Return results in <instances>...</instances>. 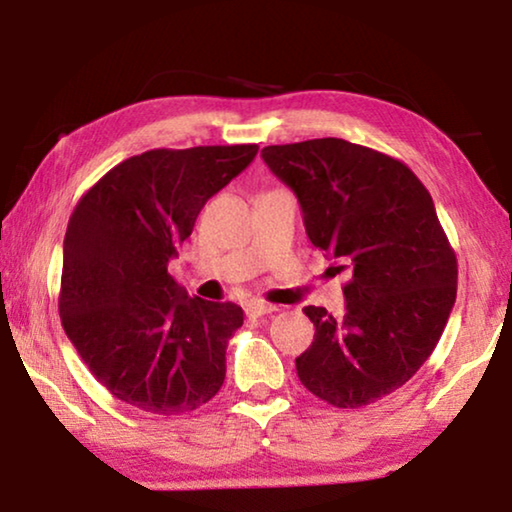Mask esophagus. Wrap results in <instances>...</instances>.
Wrapping results in <instances>:
<instances>
[{
	"label": "esophagus",
	"mask_w": 512,
	"mask_h": 512,
	"mask_svg": "<svg viewBox=\"0 0 512 512\" xmlns=\"http://www.w3.org/2000/svg\"><path fill=\"white\" fill-rule=\"evenodd\" d=\"M275 311V307L273 305H266V302H248L246 305V314H248V318H262V316H268V314H273Z\"/></svg>",
	"instance_id": "obj_1"
}]
</instances>
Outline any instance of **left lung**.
<instances>
[{"mask_svg":"<svg viewBox=\"0 0 512 512\" xmlns=\"http://www.w3.org/2000/svg\"><path fill=\"white\" fill-rule=\"evenodd\" d=\"M296 194L311 244L350 268L345 314L305 307L314 343L296 359L307 391L339 409L393 393L420 370L456 300V255L404 162L336 137L266 146Z\"/></svg>","mask_w":512,"mask_h":512,"instance_id":"obj_1","label":"left lung"}]
</instances>
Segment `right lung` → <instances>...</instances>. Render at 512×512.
Instances as JSON below:
<instances>
[{"instance_id":"right-lung-1","label":"right lung","mask_w":512,"mask_h":512,"mask_svg":"<svg viewBox=\"0 0 512 512\" xmlns=\"http://www.w3.org/2000/svg\"><path fill=\"white\" fill-rule=\"evenodd\" d=\"M257 144L153 149L112 167L69 219L58 311L85 366L117 400L158 415L219 393L235 302L187 296L167 273L198 212Z\"/></svg>"}]
</instances>
